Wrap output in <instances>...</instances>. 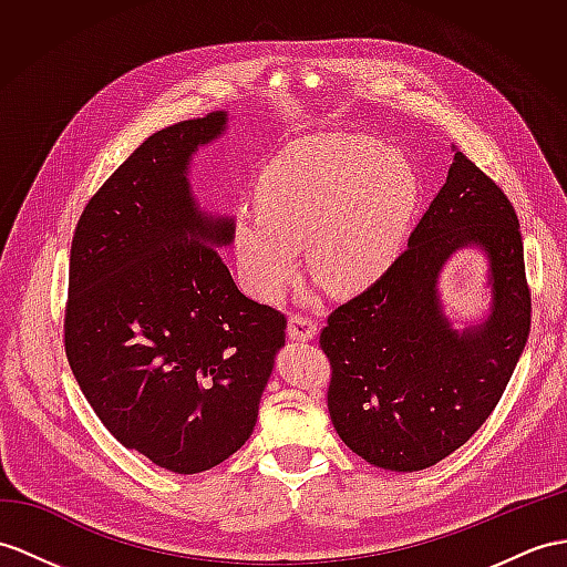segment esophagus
<instances>
[{"mask_svg":"<svg viewBox=\"0 0 567 567\" xmlns=\"http://www.w3.org/2000/svg\"><path fill=\"white\" fill-rule=\"evenodd\" d=\"M288 337L296 341H310L317 337V322L308 315H293L288 320Z\"/></svg>","mask_w":567,"mask_h":567,"instance_id":"1","label":"esophagus"}]
</instances>
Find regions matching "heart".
Returning <instances> with one entry per match:
<instances>
[{
  "instance_id": "1",
  "label": "heart",
  "mask_w": 567,
  "mask_h": 567,
  "mask_svg": "<svg viewBox=\"0 0 567 567\" xmlns=\"http://www.w3.org/2000/svg\"><path fill=\"white\" fill-rule=\"evenodd\" d=\"M416 177L392 148L324 140L286 151L261 171L257 212L233 218L245 291L279 300L308 265L331 291L355 293L390 269L416 209Z\"/></svg>"
}]
</instances>
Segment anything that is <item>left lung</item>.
Returning <instances> with one entry per match:
<instances>
[{
	"label": "left lung",
	"instance_id": "1",
	"mask_svg": "<svg viewBox=\"0 0 567 567\" xmlns=\"http://www.w3.org/2000/svg\"><path fill=\"white\" fill-rule=\"evenodd\" d=\"M468 244L489 255L494 310L460 336L439 308L436 276ZM529 327L517 214L505 192L457 151L406 250L368 291L327 317L320 349L331 368V423L370 464L390 472L433 466L486 423Z\"/></svg>",
	"mask_w": 567,
	"mask_h": 567
}]
</instances>
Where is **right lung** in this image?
I'll list each match as a JSON object with an SVG mask.
<instances>
[{"mask_svg": "<svg viewBox=\"0 0 567 567\" xmlns=\"http://www.w3.org/2000/svg\"><path fill=\"white\" fill-rule=\"evenodd\" d=\"M226 113L175 122L134 151L81 214L69 255L64 351L117 443L175 474L228 460L252 435L286 315L238 291L187 165Z\"/></svg>", "mask_w": 567, "mask_h": 567, "instance_id": "obj_1", "label": "right lung"}]
</instances>
